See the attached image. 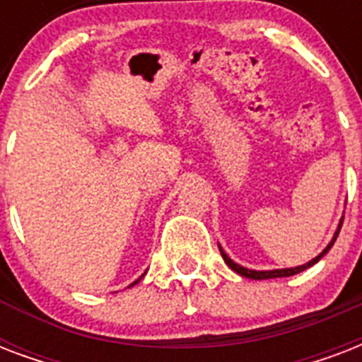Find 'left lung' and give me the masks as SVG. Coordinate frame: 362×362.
<instances>
[{
    "label": "left lung",
    "instance_id": "obj_1",
    "mask_svg": "<svg viewBox=\"0 0 362 362\" xmlns=\"http://www.w3.org/2000/svg\"><path fill=\"white\" fill-rule=\"evenodd\" d=\"M342 221L344 218L340 220V223H338V229L334 231V237H332V240L327 244V247L323 250V252L317 255V257H314L312 261H308V263H304V264H298V267H293V269H274V270H252V269H246V267H240L238 263H235L229 255H227L226 252H223V247L220 246V253H221V257H223V261L227 263V267L231 270H235L237 274L244 276V278H250V280H270V278H287V276H295L298 274V272H303V270L310 269V267H314L317 261H320L323 255H325L329 250L332 247V244H334V240L338 238V233H340V229H342Z\"/></svg>",
    "mask_w": 362,
    "mask_h": 362
}]
</instances>
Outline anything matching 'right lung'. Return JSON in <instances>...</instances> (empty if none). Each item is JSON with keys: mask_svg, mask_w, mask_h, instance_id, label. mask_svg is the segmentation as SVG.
<instances>
[{"mask_svg": "<svg viewBox=\"0 0 362 362\" xmlns=\"http://www.w3.org/2000/svg\"><path fill=\"white\" fill-rule=\"evenodd\" d=\"M142 276H144V274H142ZM142 276H141V278H142ZM141 278H139V280L133 281V284H131V286H135V284H139V281H141Z\"/></svg>", "mask_w": 362, "mask_h": 362, "instance_id": "1", "label": "right lung"}]
</instances>
